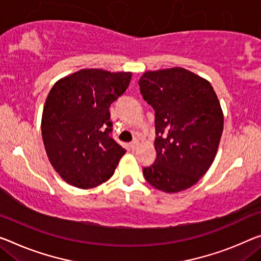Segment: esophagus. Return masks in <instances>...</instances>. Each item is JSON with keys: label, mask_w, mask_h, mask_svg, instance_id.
<instances>
[{"label": "esophagus", "mask_w": 261, "mask_h": 261, "mask_svg": "<svg viewBox=\"0 0 261 261\" xmlns=\"http://www.w3.org/2000/svg\"><path fill=\"white\" fill-rule=\"evenodd\" d=\"M138 146H139V141H138V140H134V141H132V142L129 143V147H130L132 150H135L136 147H138Z\"/></svg>", "instance_id": "esophagus-1"}]
</instances>
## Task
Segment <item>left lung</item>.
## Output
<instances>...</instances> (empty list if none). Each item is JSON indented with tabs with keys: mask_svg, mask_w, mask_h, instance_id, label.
Instances as JSON below:
<instances>
[{
	"mask_svg": "<svg viewBox=\"0 0 261 261\" xmlns=\"http://www.w3.org/2000/svg\"><path fill=\"white\" fill-rule=\"evenodd\" d=\"M155 111L156 159L146 181L168 194L194 186L217 154L224 115L211 84L183 67L147 71L139 80Z\"/></svg>",
	"mask_w": 261,
	"mask_h": 261,
	"instance_id": "obj_1",
	"label": "left lung"
}]
</instances>
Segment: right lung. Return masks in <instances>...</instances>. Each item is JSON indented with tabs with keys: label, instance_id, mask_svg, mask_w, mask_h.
<instances>
[{
	"label": "right lung",
	"instance_id": "1",
	"mask_svg": "<svg viewBox=\"0 0 261 261\" xmlns=\"http://www.w3.org/2000/svg\"><path fill=\"white\" fill-rule=\"evenodd\" d=\"M132 72L83 69L59 79L47 94L42 136L51 166L66 183L94 188L112 177L126 150L112 138L111 103Z\"/></svg>",
	"mask_w": 261,
	"mask_h": 261
}]
</instances>
